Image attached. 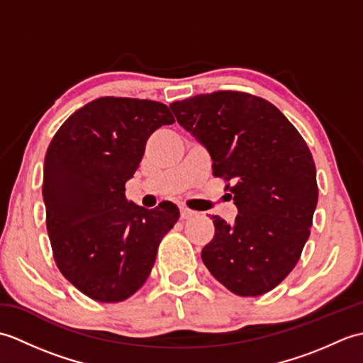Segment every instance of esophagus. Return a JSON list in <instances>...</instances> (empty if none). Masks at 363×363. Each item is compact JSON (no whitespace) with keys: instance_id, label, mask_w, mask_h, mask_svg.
<instances>
[{"instance_id":"1","label":"esophagus","mask_w":363,"mask_h":363,"mask_svg":"<svg viewBox=\"0 0 363 363\" xmlns=\"http://www.w3.org/2000/svg\"><path fill=\"white\" fill-rule=\"evenodd\" d=\"M196 215L195 211H190L187 207H181V218L182 220H189V218H194Z\"/></svg>"}]
</instances>
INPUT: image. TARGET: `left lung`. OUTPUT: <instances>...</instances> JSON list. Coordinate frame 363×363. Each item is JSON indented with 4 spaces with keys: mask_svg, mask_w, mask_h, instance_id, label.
I'll list each match as a JSON object with an SVG mask.
<instances>
[{
    "mask_svg": "<svg viewBox=\"0 0 363 363\" xmlns=\"http://www.w3.org/2000/svg\"><path fill=\"white\" fill-rule=\"evenodd\" d=\"M179 126L230 181L238 215L212 217L201 251L212 276L240 296L273 290L295 268L318 201L317 169L303 137L272 103L242 91H213L169 104ZM230 195V196H233Z\"/></svg>",
    "mask_w": 363,
    "mask_h": 363,
    "instance_id": "8db88e82",
    "label": "left lung"
}]
</instances>
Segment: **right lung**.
<instances>
[{"instance_id":"add662e5","label":"right lung","mask_w":363,"mask_h":363,"mask_svg":"<svg viewBox=\"0 0 363 363\" xmlns=\"http://www.w3.org/2000/svg\"><path fill=\"white\" fill-rule=\"evenodd\" d=\"M173 123L162 103L98 98L67 118L46 151L42 194L54 260L99 303H118L142 287L179 218L172 203L148 211L125 194L148 137Z\"/></svg>"}]
</instances>
